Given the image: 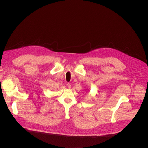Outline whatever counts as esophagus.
I'll list each match as a JSON object with an SVG mask.
<instances>
[{
	"label": "esophagus",
	"instance_id": "34e87169",
	"mask_svg": "<svg viewBox=\"0 0 148 148\" xmlns=\"http://www.w3.org/2000/svg\"><path fill=\"white\" fill-rule=\"evenodd\" d=\"M67 86H68V88L69 89H70V88H71V85H70V84H69V83L67 84Z\"/></svg>",
	"mask_w": 148,
	"mask_h": 148
}]
</instances>
